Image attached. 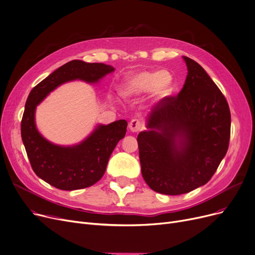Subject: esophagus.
<instances>
[{
    "instance_id": "34e87169",
    "label": "esophagus",
    "mask_w": 255,
    "mask_h": 255,
    "mask_svg": "<svg viewBox=\"0 0 255 255\" xmlns=\"http://www.w3.org/2000/svg\"><path fill=\"white\" fill-rule=\"evenodd\" d=\"M142 127H143V125H142V123H141L139 120L134 119V120L130 121V123H129L130 131H132V132H138V131H140L142 129Z\"/></svg>"
}]
</instances>
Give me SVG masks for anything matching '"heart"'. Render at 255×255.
Instances as JSON below:
<instances>
[{
  "label": "heart",
  "mask_w": 255,
  "mask_h": 255,
  "mask_svg": "<svg viewBox=\"0 0 255 255\" xmlns=\"http://www.w3.org/2000/svg\"><path fill=\"white\" fill-rule=\"evenodd\" d=\"M173 85V77L168 71H140L125 77L121 85V96L135 99L149 93L152 100L167 96Z\"/></svg>",
  "instance_id": "heart-1"
}]
</instances>
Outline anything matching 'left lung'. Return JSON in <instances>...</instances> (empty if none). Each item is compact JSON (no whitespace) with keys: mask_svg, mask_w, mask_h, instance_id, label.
I'll use <instances>...</instances> for the list:
<instances>
[{"mask_svg":"<svg viewBox=\"0 0 255 255\" xmlns=\"http://www.w3.org/2000/svg\"><path fill=\"white\" fill-rule=\"evenodd\" d=\"M177 97L163 98L137 135L141 174L153 191L181 195L209 181L225 157L230 110L225 97L195 60Z\"/></svg>","mask_w":255,"mask_h":255,"instance_id":"8db88e82","label":"left lung"}]
</instances>
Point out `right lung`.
<instances>
[{
  "label": "right lung",
  "instance_id": "obj_1",
  "mask_svg": "<svg viewBox=\"0 0 255 255\" xmlns=\"http://www.w3.org/2000/svg\"><path fill=\"white\" fill-rule=\"evenodd\" d=\"M113 72L115 68L108 64L72 60L54 71L30 92L20 133L31 167L43 181L59 190L75 191L91 186L102 178L110 155L126 134L127 121L98 124L80 142L62 146L42 136L36 127L35 112L58 86L75 80L97 84Z\"/></svg>",
  "mask_w": 255,
  "mask_h": 255
}]
</instances>
